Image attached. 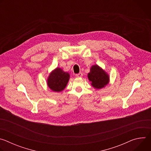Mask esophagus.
<instances>
[{"mask_svg": "<svg viewBox=\"0 0 151 151\" xmlns=\"http://www.w3.org/2000/svg\"><path fill=\"white\" fill-rule=\"evenodd\" d=\"M82 76H83V74L82 73H81V72L76 75V77H77V78H81Z\"/></svg>", "mask_w": 151, "mask_h": 151, "instance_id": "1", "label": "esophagus"}]
</instances>
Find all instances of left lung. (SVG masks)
I'll return each mask as SVG.
<instances>
[{
	"instance_id": "obj_1",
	"label": "left lung",
	"mask_w": 151,
	"mask_h": 151,
	"mask_svg": "<svg viewBox=\"0 0 151 151\" xmlns=\"http://www.w3.org/2000/svg\"><path fill=\"white\" fill-rule=\"evenodd\" d=\"M89 80L92 82L93 87L99 89L104 87L109 82V76L97 65L93 66L88 74Z\"/></svg>"
}]
</instances>
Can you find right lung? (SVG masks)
<instances>
[{
  "label": "right lung",
  "instance_id": "right-lung-1",
  "mask_svg": "<svg viewBox=\"0 0 151 151\" xmlns=\"http://www.w3.org/2000/svg\"><path fill=\"white\" fill-rule=\"evenodd\" d=\"M69 78L68 72H64L60 68H57L50 75L47 81L48 85L54 91H61L66 87Z\"/></svg>",
  "mask_w": 151,
  "mask_h": 151
}]
</instances>
